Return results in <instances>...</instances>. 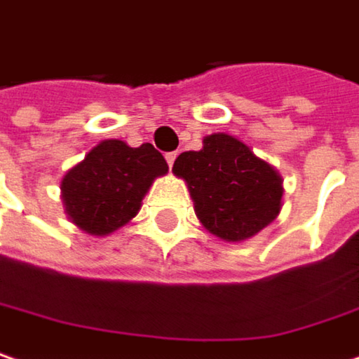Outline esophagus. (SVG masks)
Masks as SVG:
<instances>
[{"mask_svg":"<svg viewBox=\"0 0 359 359\" xmlns=\"http://www.w3.org/2000/svg\"><path fill=\"white\" fill-rule=\"evenodd\" d=\"M175 160H177V152H168V154H166V162H168V166H170V168H172Z\"/></svg>","mask_w":359,"mask_h":359,"instance_id":"1","label":"esophagus"}]
</instances>
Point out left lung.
Instances as JSON below:
<instances>
[{
	"instance_id": "1",
	"label": "left lung",
	"mask_w": 359,
	"mask_h": 359,
	"mask_svg": "<svg viewBox=\"0 0 359 359\" xmlns=\"http://www.w3.org/2000/svg\"><path fill=\"white\" fill-rule=\"evenodd\" d=\"M172 172L187 182L203 227L225 242L256 236L280 211V175L229 134H211L199 152H182Z\"/></svg>"
}]
</instances>
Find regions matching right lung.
Masks as SVG:
<instances>
[{"instance_id":"1","label":"right lung","mask_w":359,"mask_h":359,"mask_svg":"<svg viewBox=\"0 0 359 359\" xmlns=\"http://www.w3.org/2000/svg\"><path fill=\"white\" fill-rule=\"evenodd\" d=\"M168 172L152 144L130 148L121 140H103L60 182L69 219L91 236H107L136 217L156 177Z\"/></svg>"}]
</instances>
